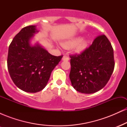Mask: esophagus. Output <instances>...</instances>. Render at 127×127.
<instances>
[{"instance_id": "34e87169", "label": "esophagus", "mask_w": 127, "mask_h": 127, "mask_svg": "<svg viewBox=\"0 0 127 127\" xmlns=\"http://www.w3.org/2000/svg\"><path fill=\"white\" fill-rule=\"evenodd\" d=\"M62 60L63 61H68V60H69V57H68L67 55H64V56L63 57Z\"/></svg>"}]
</instances>
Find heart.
I'll return each mask as SVG.
<instances>
[{"label":"heart","mask_w":127,"mask_h":127,"mask_svg":"<svg viewBox=\"0 0 127 127\" xmlns=\"http://www.w3.org/2000/svg\"><path fill=\"white\" fill-rule=\"evenodd\" d=\"M87 44V42L86 40H81V39L78 37L65 42L63 44V46L65 48H71L75 46V50L78 52H80L85 48Z\"/></svg>","instance_id":"b5f03b06"}]
</instances>
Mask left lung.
<instances>
[{
	"instance_id": "obj_1",
	"label": "left lung",
	"mask_w": 127,
	"mask_h": 127,
	"mask_svg": "<svg viewBox=\"0 0 127 127\" xmlns=\"http://www.w3.org/2000/svg\"><path fill=\"white\" fill-rule=\"evenodd\" d=\"M70 57V79L81 93L92 94L104 88L114 70L113 49L104 34L97 36L89 47Z\"/></svg>"
}]
</instances>
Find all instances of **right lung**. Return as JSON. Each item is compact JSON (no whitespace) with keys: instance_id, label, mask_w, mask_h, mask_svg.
<instances>
[{"instance_id":"obj_1","label":"right lung","mask_w":127,"mask_h":127,"mask_svg":"<svg viewBox=\"0 0 127 127\" xmlns=\"http://www.w3.org/2000/svg\"><path fill=\"white\" fill-rule=\"evenodd\" d=\"M37 32L35 26L24 27L14 37L8 49L7 65L15 85L27 93H37L46 87L62 55L54 56L41 46L30 45Z\"/></svg>"}]
</instances>
